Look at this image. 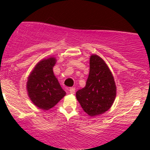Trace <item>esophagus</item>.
<instances>
[{
	"instance_id": "esophagus-1",
	"label": "esophagus",
	"mask_w": 150,
	"mask_h": 150,
	"mask_svg": "<svg viewBox=\"0 0 150 150\" xmlns=\"http://www.w3.org/2000/svg\"><path fill=\"white\" fill-rule=\"evenodd\" d=\"M69 92H70V94H71V95H74V94L75 93V88H71L70 90H69Z\"/></svg>"
}]
</instances>
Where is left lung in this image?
I'll use <instances>...</instances> for the list:
<instances>
[{
	"instance_id": "left-lung-1",
	"label": "left lung",
	"mask_w": 150,
	"mask_h": 150,
	"mask_svg": "<svg viewBox=\"0 0 150 150\" xmlns=\"http://www.w3.org/2000/svg\"><path fill=\"white\" fill-rule=\"evenodd\" d=\"M89 74L86 86L76 93L83 110L90 116L102 114L112 107L116 96V86L110 70L98 55H91Z\"/></svg>"
}]
</instances>
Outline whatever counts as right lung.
I'll return each mask as SVG.
<instances>
[{
  "instance_id": "right-lung-1",
  "label": "right lung",
  "mask_w": 150,
  "mask_h": 150,
  "mask_svg": "<svg viewBox=\"0 0 150 150\" xmlns=\"http://www.w3.org/2000/svg\"><path fill=\"white\" fill-rule=\"evenodd\" d=\"M56 61L52 56L42 59L28 77L26 89L28 97L34 105L43 110L52 108L66 95L52 70Z\"/></svg>"
}]
</instances>
